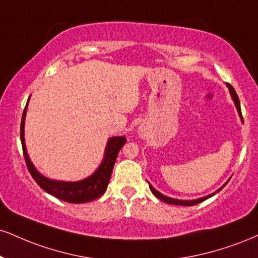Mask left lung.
<instances>
[{
    "label": "left lung",
    "instance_id": "left-lung-1",
    "mask_svg": "<svg viewBox=\"0 0 258 258\" xmlns=\"http://www.w3.org/2000/svg\"><path fill=\"white\" fill-rule=\"evenodd\" d=\"M227 86H228V89H229V91H231V95H232V97H233V101H234V103H235V105H237V109H238V113H239V115L241 116V109H240V102H239V97H238V95H237V92H235V90L233 89V86L231 85V84H227ZM241 119H243V116H241ZM228 182V181H227ZM227 182H226V184H227ZM225 184V185H226ZM225 185L222 186V187H225ZM149 187H150V190H151V192H153V194L155 195V196H156L157 198H159V200H161V201H163V202H166V203H168V204H174V206H185V207H190V206H196V204H198V203H201V202H203V201H206L207 198H209V197H212L213 195H215L216 192H219V191H221V188H220V190H218L215 192V194H213V195H209V196H207V197H203V198H198V200H195V201H180V200H174V198H170V197H166V196H163L162 194H160L159 191H156L155 190V188L153 187V186H151L150 184H149Z\"/></svg>",
    "mask_w": 258,
    "mask_h": 258
}]
</instances>
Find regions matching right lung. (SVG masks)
I'll use <instances>...</instances> for the list:
<instances>
[{"label": "right lung", "instance_id": "obj_1", "mask_svg": "<svg viewBox=\"0 0 258 258\" xmlns=\"http://www.w3.org/2000/svg\"><path fill=\"white\" fill-rule=\"evenodd\" d=\"M25 115H26V107H25L23 113V119H21L20 125V139L21 145H23V153L26 162L27 169L30 174L35 179V181L43 188L45 192L52 195L58 200L68 202V203H86V202L94 201L96 198L101 197L107 190V186L109 184L111 172H113L114 163H115L117 154L120 149L126 143L125 137H114L110 138L105 149V155L103 162H102L99 168L88 179L82 180L77 182H66V181H55V180H49L40 175L37 172L33 164L27 156L26 148H25L24 142V123Z\"/></svg>", "mask_w": 258, "mask_h": 258}]
</instances>
